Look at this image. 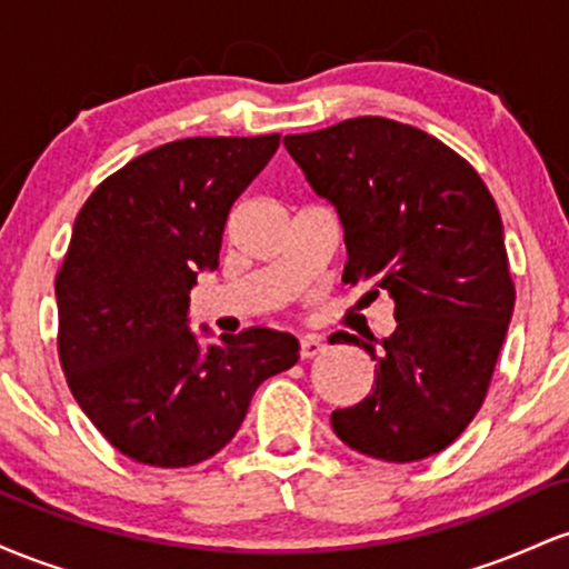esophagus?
I'll list each match as a JSON object with an SVG mask.
<instances>
[{"label":"esophagus","mask_w":569,"mask_h":569,"mask_svg":"<svg viewBox=\"0 0 569 569\" xmlns=\"http://www.w3.org/2000/svg\"><path fill=\"white\" fill-rule=\"evenodd\" d=\"M321 352H323L321 337H302V339H299V358H302V361H307V358L321 356Z\"/></svg>","instance_id":"1"}]
</instances>
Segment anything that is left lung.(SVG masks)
<instances>
[{
    "instance_id": "left-lung-1",
    "label": "left lung",
    "mask_w": 569,
    "mask_h": 569,
    "mask_svg": "<svg viewBox=\"0 0 569 569\" xmlns=\"http://www.w3.org/2000/svg\"><path fill=\"white\" fill-rule=\"evenodd\" d=\"M283 143L310 187L335 202L345 283L396 302L398 326L380 352L335 335L367 350L377 369L371 393L331 411V428L385 462L441 452L485 403L513 312L498 202L455 149L385 117H352Z\"/></svg>"
}]
</instances>
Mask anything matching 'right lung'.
Listing matches in <instances>:
<instances>
[{"label": "right lung", "instance_id": "1", "mask_svg": "<svg viewBox=\"0 0 569 569\" xmlns=\"http://www.w3.org/2000/svg\"><path fill=\"white\" fill-rule=\"evenodd\" d=\"M280 143L198 136L162 143L101 181L80 208L56 276L58 358L71 396L117 452L198 466L238 433L267 377L299 342L251 326L200 350L189 289L217 270L234 200Z\"/></svg>", "mask_w": 569, "mask_h": 569}]
</instances>
